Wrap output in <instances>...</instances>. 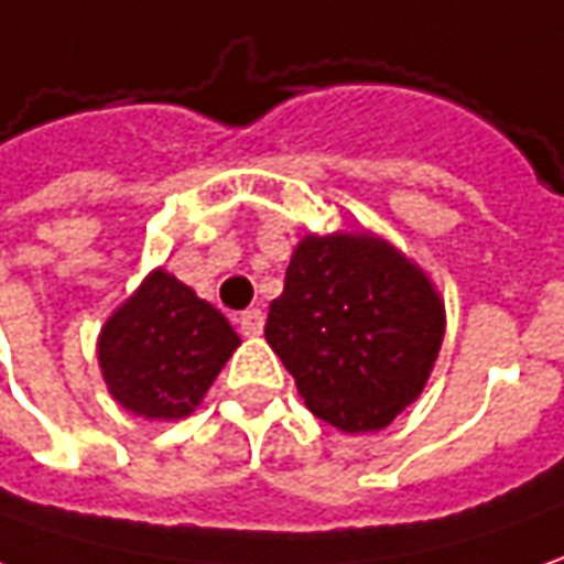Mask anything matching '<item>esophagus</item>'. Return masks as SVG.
<instances>
[{"instance_id":"obj_1","label":"esophagus","mask_w":564,"mask_h":564,"mask_svg":"<svg viewBox=\"0 0 564 564\" xmlns=\"http://www.w3.org/2000/svg\"><path fill=\"white\" fill-rule=\"evenodd\" d=\"M240 333L243 336H262V330H265V312L262 308H247V312L240 314Z\"/></svg>"}]
</instances>
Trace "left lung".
<instances>
[{"label": "left lung", "instance_id": "1", "mask_svg": "<svg viewBox=\"0 0 564 564\" xmlns=\"http://www.w3.org/2000/svg\"><path fill=\"white\" fill-rule=\"evenodd\" d=\"M429 274L370 231L305 234L268 308L265 339L305 408L339 432H379L426 389L444 343Z\"/></svg>", "mask_w": 564, "mask_h": 564}]
</instances>
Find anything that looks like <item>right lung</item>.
<instances>
[{
	"instance_id": "1",
	"label": "right lung",
	"mask_w": 564,
	"mask_h": 564,
	"mask_svg": "<svg viewBox=\"0 0 564 564\" xmlns=\"http://www.w3.org/2000/svg\"><path fill=\"white\" fill-rule=\"evenodd\" d=\"M240 336L166 268H153L98 333V367L122 411L172 423L200 408Z\"/></svg>"
}]
</instances>
